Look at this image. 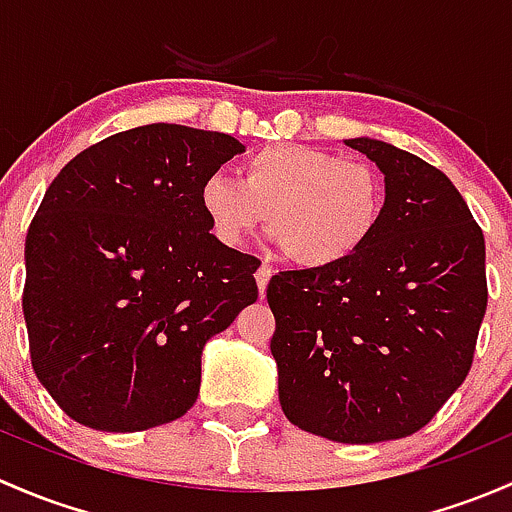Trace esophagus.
Instances as JSON below:
<instances>
[{"label": "esophagus", "mask_w": 512, "mask_h": 512, "mask_svg": "<svg viewBox=\"0 0 512 512\" xmlns=\"http://www.w3.org/2000/svg\"><path fill=\"white\" fill-rule=\"evenodd\" d=\"M271 276H273V268L268 266V263H261V266H258V271H256V283H258V293H266V286H268V281H271Z\"/></svg>", "instance_id": "1"}]
</instances>
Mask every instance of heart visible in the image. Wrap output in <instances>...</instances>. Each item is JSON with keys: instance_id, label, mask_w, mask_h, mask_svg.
<instances>
[{"instance_id": "1", "label": "heart", "mask_w": 512, "mask_h": 512, "mask_svg": "<svg viewBox=\"0 0 512 512\" xmlns=\"http://www.w3.org/2000/svg\"><path fill=\"white\" fill-rule=\"evenodd\" d=\"M384 182L372 165L308 145H268L246 157L239 182L212 175L199 207L224 246H241L266 217L268 236L300 268L355 258L382 224Z\"/></svg>"}]
</instances>
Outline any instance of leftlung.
<instances>
[{
  "label": "left lung",
  "mask_w": 512,
  "mask_h": 512,
  "mask_svg": "<svg viewBox=\"0 0 512 512\" xmlns=\"http://www.w3.org/2000/svg\"><path fill=\"white\" fill-rule=\"evenodd\" d=\"M345 145L382 170V224L342 266L271 278V352L291 424L377 444L429 424L471 370L488 305L486 241L434 165L382 140Z\"/></svg>",
  "instance_id": "obj_1"
}]
</instances>
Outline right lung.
I'll return each mask as SVG.
<instances>
[{
	"mask_svg": "<svg viewBox=\"0 0 512 512\" xmlns=\"http://www.w3.org/2000/svg\"><path fill=\"white\" fill-rule=\"evenodd\" d=\"M239 140L152 123L96 142L56 175L26 234L31 367L98 431H145L197 402L209 337L256 303V256L224 246L199 187Z\"/></svg>",
	"mask_w": 512,
	"mask_h": 512,
	"instance_id": "obj_1",
	"label": "right lung"
}]
</instances>
